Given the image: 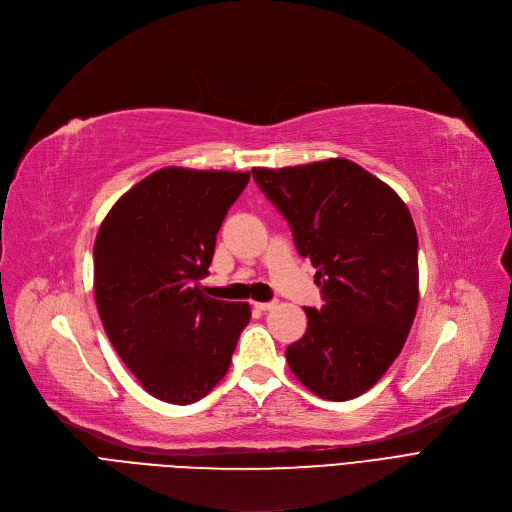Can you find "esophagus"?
Wrapping results in <instances>:
<instances>
[{
  "instance_id": "34e87169",
  "label": "esophagus",
  "mask_w": 512,
  "mask_h": 512,
  "mask_svg": "<svg viewBox=\"0 0 512 512\" xmlns=\"http://www.w3.org/2000/svg\"><path fill=\"white\" fill-rule=\"evenodd\" d=\"M276 307V301H270V303H255V309L259 311H272Z\"/></svg>"
}]
</instances>
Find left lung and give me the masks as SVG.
<instances>
[{
    "instance_id": "8db88e82",
    "label": "left lung",
    "mask_w": 512,
    "mask_h": 512,
    "mask_svg": "<svg viewBox=\"0 0 512 512\" xmlns=\"http://www.w3.org/2000/svg\"><path fill=\"white\" fill-rule=\"evenodd\" d=\"M253 178L315 265L324 305L307 307V332L286 348L297 380L342 402L367 392L407 342L419 303L417 232L392 188L342 157Z\"/></svg>"
}]
</instances>
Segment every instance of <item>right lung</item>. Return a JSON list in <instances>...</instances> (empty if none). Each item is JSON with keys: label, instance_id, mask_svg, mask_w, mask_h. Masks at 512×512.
<instances>
[{"label": "right lung", "instance_id": "add662e5", "mask_svg": "<svg viewBox=\"0 0 512 512\" xmlns=\"http://www.w3.org/2000/svg\"><path fill=\"white\" fill-rule=\"evenodd\" d=\"M251 172L164 168L124 193L95 238V303L107 338L155 398L191 405L232 361L249 303L205 297L215 236Z\"/></svg>", "mask_w": 512, "mask_h": 512}]
</instances>
